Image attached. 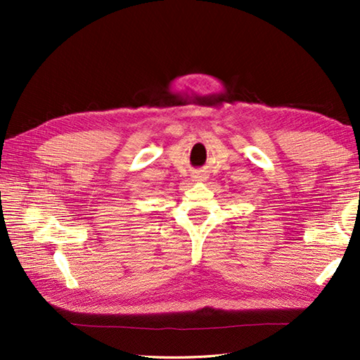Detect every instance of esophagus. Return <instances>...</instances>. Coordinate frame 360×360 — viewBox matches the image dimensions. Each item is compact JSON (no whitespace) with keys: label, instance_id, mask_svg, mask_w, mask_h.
<instances>
[{"label":"esophagus","instance_id":"obj_1","mask_svg":"<svg viewBox=\"0 0 360 360\" xmlns=\"http://www.w3.org/2000/svg\"><path fill=\"white\" fill-rule=\"evenodd\" d=\"M202 179H204V176H202V174H200V173L193 176V181H202Z\"/></svg>","mask_w":360,"mask_h":360}]
</instances>
